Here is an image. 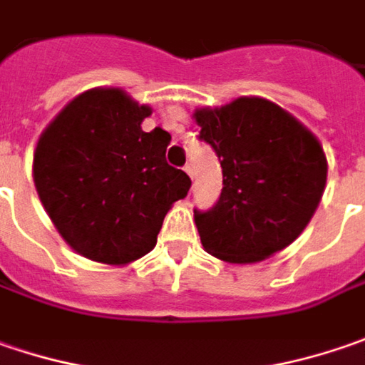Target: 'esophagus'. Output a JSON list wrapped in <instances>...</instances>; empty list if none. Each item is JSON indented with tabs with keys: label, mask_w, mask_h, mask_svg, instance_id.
Instances as JSON below:
<instances>
[{
	"label": "esophagus",
	"mask_w": 365,
	"mask_h": 365,
	"mask_svg": "<svg viewBox=\"0 0 365 365\" xmlns=\"http://www.w3.org/2000/svg\"><path fill=\"white\" fill-rule=\"evenodd\" d=\"M183 171H185V173H187V175H190V178L194 180V167L185 165V167H183Z\"/></svg>",
	"instance_id": "esophagus-1"
}]
</instances>
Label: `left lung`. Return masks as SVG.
<instances>
[{
  "instance_id": "left-lung-1",
  "label": "left lung",
  "mask_w": 365,
  "mask_h": 365,
  "mask_svg": "<svg viewBox=\"0 0 365 365\" xmlns=\"http://www.w3.org/2000/svg\"><path fill=\"white\" fill-rule=\"evenodd\" d=\"M200 138L222 167V192L208 212L194 210L204 249L229 263H257L307 229L327 183L319 138L279 108L243 96L194 112Z\"/></svg>"
}]
</instances>
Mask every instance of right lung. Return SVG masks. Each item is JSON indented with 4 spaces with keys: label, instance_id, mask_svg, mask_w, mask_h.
<instances>
[{
    "label": "right lung",
    "instance_id": "right-lung-1",
    "mask_svg": "<svg viewBox=\"0 0 365 365\" xmlns=\"http://www.w3.org/2000/svg\"><path fill=\"white\" fill-rule=\"evenodd\" d=\"M149 116L151 108L124 89L93 88L75 96L36 143L40 202L67 245L91 262L126 265L147 255L192 185L167 165L171 135L143 130Z\"/></svg>",
    "mask_w": 365,
    "mask_h": 365
}]
</instances>
